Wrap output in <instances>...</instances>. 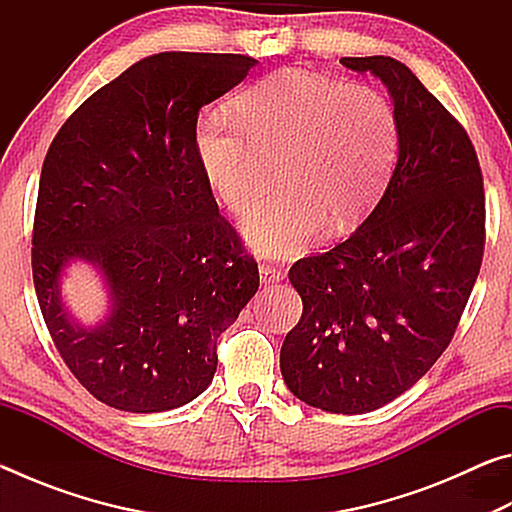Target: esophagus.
<instances>
[{
  "mask_svg": "<svg viewBox=\"0 0 512 512\" xmlns=\"http://www.w3.org/2000/svg\"><path fill=\"white\" fill-rule=\"evenodd\" d=\"M259 277H262V284H273V282L282 280V273L273 266L262 264V266H259Z\"/></svg>",
  "mask_w": 512,
  "mask_h": 512,
  "instance_id": "obj_1",
  "label": "esophagus"
}]
</instances>
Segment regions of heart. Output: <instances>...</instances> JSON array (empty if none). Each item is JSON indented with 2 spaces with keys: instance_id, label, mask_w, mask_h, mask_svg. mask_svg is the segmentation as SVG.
<instances>
[{
  "instance_id": "1",
  "label": "heart",
  "mask_w": 512,
  "mask_h": 512,
  "mask_svg": "<svg viewBox=\"0 0 512 512\" xmlns=\"http://www.w3.org/2000/svg\"><path fill=\"white\" fill-rule=\"evenodd\" d=\"M232 112L235 119L198 117L192 151L210 192L239 212L257 192V155L282 149V192L241 219V235L259 255H298L327 223L332 232L354 228L393 171L397 119L370 85L289 67L246 88Z\"/></svg>"
}]
</instances>
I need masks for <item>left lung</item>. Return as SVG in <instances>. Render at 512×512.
Returning a JSON list of instances; mask_svg holds the SVG:
<instances>
[{
  "label": "left lung",
  "instance_id": "left-lung-1",
  "mask_svg": "<svg viewBox=\"0 0 512 512\" xmlns=\"http://www.w3.org/2000/svg\"><path fill=\"white\" fill-rule=\"evenodd\" d=\"M386 85L397 164L352 235L298 259L302 316L280 368L289 391L327 413H368L418 381L452 341L479 275L485 196L465 128L391 56L341 58Z\"/></svg>",
  "mask_w": 512,
  "mask_h": 512
}]
</instances>
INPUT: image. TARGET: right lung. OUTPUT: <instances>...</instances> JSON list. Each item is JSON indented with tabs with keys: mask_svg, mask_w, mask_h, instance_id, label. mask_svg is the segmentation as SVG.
<instances>
[{
	"mask_svg": "<svg viewBox=\"0 0 512 512\" xmlns=\"http://www.w3.org/2000/svg\"><path fill=\"white\" fill-rule=\"evenodd\" d=\"M257 65L241 54L164 51L85 99L51 142L33 221V284L56 350L99 402L160 413L201 395L216 339L259 287L196 167L198 112ZM90 263L111 309L76 324L59 296Z\"/></svg>",
	"mask_w": 512,
	"mask_h": 512,
	"instance_id": "right-lung-1",
	"label": "right lung"
}]
</instances>
